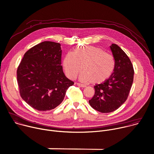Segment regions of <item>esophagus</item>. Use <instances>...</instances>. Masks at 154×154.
<instances>
[{
  "label": "esophagus",
  "instance_id": "esophagus-1",
  "mask_svg": "<svg viewBox=\"0 0 154 154\" xmlns=\"http://www.w3.org/2000/svg\"><path fill=\"white\" fill-rule=\"evenodd\" d=\"M77 86H79V87H82V88L86 87V85H85L82 84V83H77Z\"/></svg>",
  "mask_w": 154,
  "mask_h": 154
}]
</instances>
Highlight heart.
I'll list each match as a JSON object with an SVG mask.
<instances>
[{"mask_svg": "<svg viewBox=\"0 0 154 154\" xmlns=\"http://www.w3.org/2000/svg\"><path fill=\"white\" fill-rule=\"evenodd\" d=\"M63 66L69 79H75L82 68L80 81L100 84L112 75L116 61L112 56L99 47L83 46L76 47L72 53H67L64 57Z\"/></svg>", "mask_w": 154, "mask_h": 154, "instance_id": "1", "label": "heart"}]
</instances>
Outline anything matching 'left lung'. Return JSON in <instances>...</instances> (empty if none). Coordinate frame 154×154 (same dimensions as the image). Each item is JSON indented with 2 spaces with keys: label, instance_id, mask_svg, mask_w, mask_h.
<instances>
[{
  "label": "left lung",
  "instance_id": "left-lung-1",
  "mask_svg": "<svg viewBox=\"0 0 154 154\" xmlns=\"http://www.w3.org/2000/svg\"><path fill=\"white\" fill-rule=\"evenodd\" d=\"M110 48L116 61L114 73L106 82L94 87V94L89 100L90 105L102 113L115 111L126 101L134 77L133 64L127 54L116 44Z\"/></svg>",
  "mask_w": 154,
  "mask_h": 154
}]
</instances>
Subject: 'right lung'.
I'll list each match as a JSON object with an SVG mask.
<instances>
[{"instance_id":"add662e5","label":"right lung","mask_w":154,"mask_h":154,"mask_svg":"<svg viewBox=\"0 0 154 154\" xmlns=\"http://www.w3.org/2000/svg\"><path fill=\"white\" fill-rule=\"evenodd\" d=\"M61 44L50 41L27 51L17 69V82L22 99L33 109L47 111L63 101L74 82L64 75Z\"/></svg>"}]
</instances>
